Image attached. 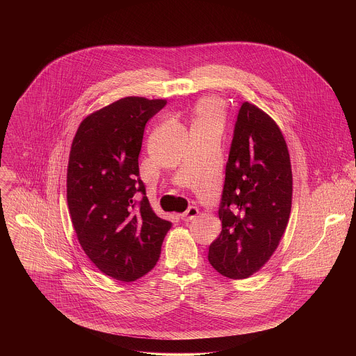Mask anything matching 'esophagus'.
<instances>
[{"mask_svg":"<svg viewBox=\"0 0 356 356\" xmlns=\"http://www.w3.org/2000/svg\"><path fill=\"white\" fill-rule=\"evenodd\" d=\"M197 215H199V209H197L196 207H189L184 213L179 215V218H181L184 222H189V220L195 219Z\"/></svg>","mask_w":356,"mask_h":356,"instance_id":"obj_1","label":"esophagus"}]
</instances>
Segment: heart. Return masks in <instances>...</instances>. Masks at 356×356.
Masks as SVG:
<instances>
[{"mask_svg": "<svg viewBox=\"0 0 356 356\" xmlns=\"http://www.w3.org/2000/svg\"><path fill=\"white\" fill-rule=\"evenodd\" d=\"M225 120V113L220 102L215 99H203L197 102L195 108L193 124L199 126H211L222 129Z\"/></svg>", "mask_w": 356, "mask_h": 356, "instance_id": "obj_1", "label": "heart"}]
</instances>
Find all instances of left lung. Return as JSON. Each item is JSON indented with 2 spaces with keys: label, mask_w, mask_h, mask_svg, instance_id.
<instances>
[{
  "label": "left lung",
  "mask_w": 356,
  "mask_h": 356,
  "mask_svg": "<svg viewBox=\"0 0 356 356\" xmlns=\"http://www.w3.org/2000/svg\"><path fill=\"white\" fill-rule=\"evenodd\" d=\"M292 207V168L275 122L244 102L234 124L219 204L222 232L208 251L225 277L247 278L277 250Z\"/></svg>",
  "instance_id": "8db88e82"
}]
</instances>
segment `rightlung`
<instances>
[{
  "instance_id": "right-lung-1",
  "label": "right lung",
  "mask_w": 356,
  "mask_h": 356,
  "mask_svg": "<svg viewBox=\"0 0 356 356\" xmlns=\"http://www.w3.org/2000/svg\"><path fill=\"white\" fill-rule=\"evenodd\" d=\"M165 102L126 97L104 106L81 123L70 152L67 202L79 244L124 282L152 270L171 227L153 212L138 168L145 124Z\"/></svg>"
}]
</instances>
